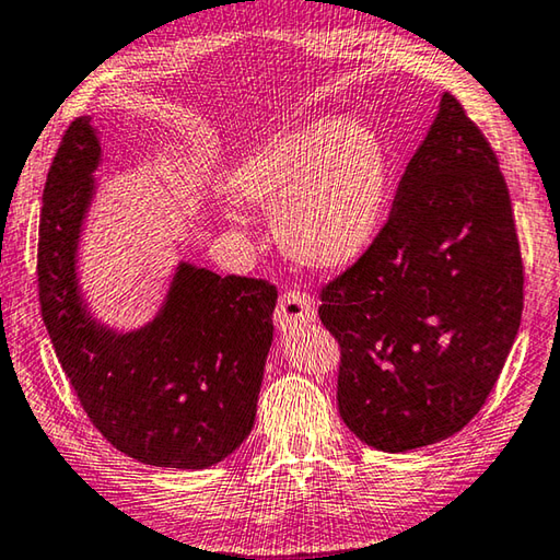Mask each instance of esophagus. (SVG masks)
<instances>
[{
    "label": "esophagus",
    "instance_id": "34e87169",
    "mask_svg": "<svg viewBox=\"0 0 560 560\" xmlns=\"http://www.w3.org/2000/svg\"><path fill=\"white\" fill-rule=\"evenodd\" d=\"M315 320V301L313 296L303 291H287L281 293L277 313H273V323L279 330L296 328V325H306Z\"/></svg>",
    "mask_w": 560,
    "mask_h": 560
}]
</instances>
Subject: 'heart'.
Instances as JSON below:
<instances>
[{"instance_id":"obj_1","label":"heart","mask_w":560,"mask_h":560,"mask_svg":"<svg viewBox=\"0 0 560 560\" xmlns=\"http://www.w3.org/2000/svg\"><path fill=\"white\" fill-rule=\"evenodd\" d=\"M230 190L240 206L273 218L293 259L342 269L377 237L389 159L377 131L360 119L313 121L242 159Z\"/></svg>"}]
</instances>
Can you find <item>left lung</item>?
Here are the masks:
<instances>
[{
    "instance_id": "8db88e82",
    "label": "left lung",
    "mask_w": 560,
    "mask_h": 560,
    "mask_svg": "<svg viewBox=\"0 0 560 560\" xmlns=\"http://www.w3.org/2000/svg\"><path fill=\"white\" fill-rule=\"evenodd\" d=\"M338 409L362 443L406 453L465 429L500 380L524 264L500 161L445 93L368 252L325 283Z\"/></svg>"
}]
</instances>
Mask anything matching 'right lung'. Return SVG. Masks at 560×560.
<instances>
[{
	"label": "right lung",
	"instance_id": "obj_1",
	"mask_svg": "<svg viewBox=\"0 0 560 560\" xmlns=\"http://www.w3.org/2000/svg\"><path fill=\"white\" fill-rule=\"evenodd\" d=\"M100 166L90 117L70 121L38 222V301L60 368L105 439L139 463L202 470L237 451L257 416L277 287L180 261L156 318L117 332L78 287V242Z\"/></svg>",
	"mask_w": 560,
	"mask_h": 560
}]
</instances>
